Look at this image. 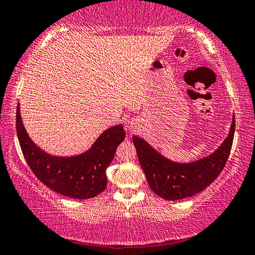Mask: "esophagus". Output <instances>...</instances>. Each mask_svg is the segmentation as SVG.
<instances>
[{
	"mask_svg": "<svg viewBox=\"0 0 255 255\" xmlns=\"http://www.w3.org/2000/svg\"><path fill=\"white\" fill-rule=\"evenodd\" d=\"M125 125H127L128 130H130V131H135V128H137V122L133 121V120L128 121L127 124H125Z\"/></svg>",
	"mask_w": 255,
	"mask_h": 255,
	"instance_id": "34e87169",
	"label": "esophagus"
}]
</instances>
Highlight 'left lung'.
<instances>
[{
	"label": "left lung",
	"instance_id": "1",
	"mask_svg": "<svg viewBox=\"0 0 255 255\" xmlns=\"http://www.w3.org/2000/svg\"><path fill=\"white\" fill-rule=\"evenodd\" d=\"M233 116L229 135L207 158L190 163H177L166 159L144 139L133 135L138 160L153 193L168 201L182 200L201 193L217 179L228 161L235 135Z\"/></svg>",
	"mask_w": 255,
	"mask_h": 255
}]
</instances>
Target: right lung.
Masks as SVG:
<instances>
[{"label":"right lung","instance_id":"1","mask_svg":"<svg viewBox=\"0 0 255 255\" xmlns=\"http://www.w3.org/2000/svg\"><path fill=\"white\" fill-rule=\"evenodd\" d=\"M16 130L24 159L40 182L76 200L95 197L106 189V170L113 161L117 146L125 138L123 127L116 125L104 131L82 154L68 158L53 156L31 140L22 123L19 106H17Z\"/></svg>","mask_w":255,"mask_h":255}]
</instances>
